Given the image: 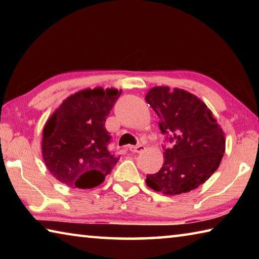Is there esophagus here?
Instances as JSON below:
<instances>
[{
	"label": "esophagus",
	"instance_id": "obj_1",
	"mask_svg": "<svg viewBox=\"0 0 259 259\" xmlns=\"http://www.w3.org/2000/svg\"><path fill=\"white\" fill-rule=\"evenodd\" d=\"M128 150L130 152H134V153H142L144 150H145V146L142 145V144H139V145H137V146L129 145L128 146Z\"/></svg>",
	"mask_w": 259,
	"mask_h": 259
}]
</instances>
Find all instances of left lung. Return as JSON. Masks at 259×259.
<instances>
[{
  "label": "left lung",
  "mask_w": 259,
  "mask_h": 259,
  "mask_svg": "<svg viewBox=\"0 0 259 259\" xmlns=\"http://www.w3.org/2000/svg\"><path fill=\"white\" fill-rule=\"evenodd\" d=\"M145 100L159 116L161 133L174 145L164 162L147 175V186L164 195L195 190L218 169L225 152L224 131L202 100L185 90L154 87Z\"/></svg>",
  "instance_id": "1"
}]
</instances>
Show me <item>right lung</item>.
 <instances>
[{"label": "right lung", "mask_w": 259, "mask_h": 259, "mask_svg": "<svg viewBox=\"0 0 259 259\" xmlns=\"http://www.w3.org/2000/svg\"><path fill=\"white\" fill-rule=\"evenodd\" d=\"M120 95L113 88L81 90L47 121L42 155L57 181L84 190L100 185L112 171L120 157L108 151L111 136L105 122Z\"/></svg>", "instance_id": "add662e5"}]
</instances>
